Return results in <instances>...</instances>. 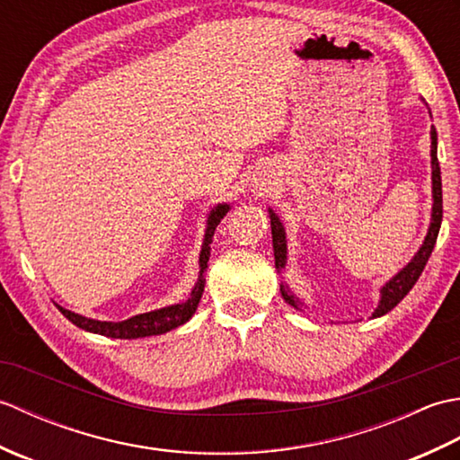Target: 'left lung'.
Here are the masks:
<instances>
[{
	"mask_svg": "<svg viewBox=\"0 0 460 460\" xmlns=\"http://www.w3.org/2000/svg\"><path fill=\"white\" fill-rule=\"evenodd\" d=\"M431 165H433V217H431V227H429V233L425 237L423 247L419 249L417 255L413 257V261L409 265L395 275L387 285L381 288V300L379 306L374 312L376 316H384L387 314L389 310H394L399 302H402L407 292L415 287V282L421 277V272L427 265L429 257L435 249V243L438 237V229H441V221H443V183H441V165H438L437 160V130L435 126L431 128ZM270 215V229H272V247H275V265L277 269H282L287 262V239H285V229H282V223L279 221L277 213L269 209ZM282 296L292 305L295 308H298V300L288 295V290L285 287H280Z\"/></svg>",
	"mask_w": 460,
	"mask_h": 460,
	"instance_id": "obj_1",
	"label": "left lung"
}]
</instances>
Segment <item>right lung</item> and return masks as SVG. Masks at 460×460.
Here are the masks:
<instances>
[{
	"instance_id": "right-lung-1",
	"label": "right lung",
	"mask_w": 460,
	"mask_h": 460,
	"mask_svg": "<svg viewBox=\"0 0 460 460\" xmlns=\"http://www.w3.org/2000/svg\"><path fill=\"white\" fill-rule=\"evenodd\" d=\"M229 211V205H217L209 215L208 219V231H205V239H203V249H201V255H199V280L195 288L191 290V296L181 302V305H173L168 308H162V310H154V312H146V314H138V316H132L124 322H99V320H91V318H84L75 314L71 310H65L61 306H57L61 310V314L65 318H68L73 322L75 326H79L86 332H94V334H102V336H109V338H124V340H130V338H146V336H154V334H164V332H170L173 328H178L181 324H185L191 316L195 308L199 305V298H201V292H203V270L208 269V262H209V255H211V243H213V233L215 227H217L219 221L223 219V215Z\"/></svg>"
}]
</instances>
